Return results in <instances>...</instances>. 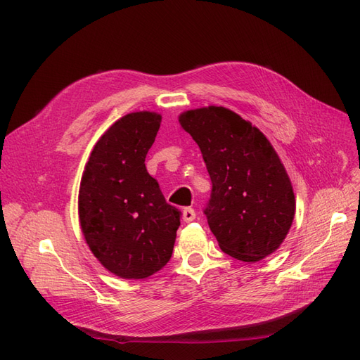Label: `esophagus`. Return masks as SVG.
Masks as SVG:
<instances>
[{
	"mask_svg": "<svg viewBox=\"0 0 360 360\" xmlns=\"http://www.w3.org/2000/svg\"><path fill=\"white\" fill-rule=\"evenodd\" d=\"M195 217H197V213H195L192 207H186V209L183 210V221L184 222H192Z\"/></svg>",
	"mask_w": 360,
	"mask_h": 360,
	"instance_id": "obj_1",
	"label": "esophagus"
}]
</instances>
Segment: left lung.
Returning a JSON list of instances; mask_svg holds the SVG:
<instances>
[{"label": "left lung", "instance_id": "8db88e82", "mask_svg": "<svg viewBox=\"0 0 360 360\" xmlns=\"http://www.w3.org/2000/svg\"><path fill=\"white\" fill-rule=\"evenodd\" d=\"M212 180L204 214L225 254L246 263L270 255L288 234L296 200L288 174L259 129L224 106L180 114Z\"/></svg>", "mask_w": 360, "mask_h": 360}]
</instances>
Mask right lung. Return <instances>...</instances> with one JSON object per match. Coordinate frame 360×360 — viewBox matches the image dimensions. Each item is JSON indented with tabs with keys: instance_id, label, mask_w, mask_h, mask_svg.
<instances>
[{
	"instance_id": "right-lung-1",
	"label": "right lung",
	"mask_w": 360,
	"mask_h": 360,
	"mask_svg": "<svg viewBox=\"0 0 360 360\" xmlns=\"http://www.w3.org/2000/svg\"><path fill=\"white\" fill-rule=\"evenodd\" d=\"M162 117H122L97 141L82 174L79 222L86 245L111 274L144 279L165 266L181 212L168 204L147 172L146 156Z\"/></svg>"
}]
</instances>
